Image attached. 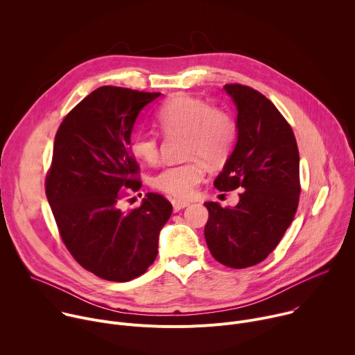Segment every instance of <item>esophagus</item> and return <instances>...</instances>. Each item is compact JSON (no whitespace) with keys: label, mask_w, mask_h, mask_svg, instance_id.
<instances>
[{"label":"esophagus","mask_w":355,"mask_h":355,"mask_svg":"<svg viewBox=\"0 0 355 355\" xmlns=\"http://www.w3.org/2000/svg\"><path fill=\"white\" fill-rule=\"evenodd\" d=\"M189 205V202L187 200H178V199H173V208H174V212H178L181 209H184L185 207Z\"/></svg>","instance_id":"1"}]
</instances>
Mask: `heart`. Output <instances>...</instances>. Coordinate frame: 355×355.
Masks as SVG:
<instances>
[{
	"label": "heart",
	"mask_w": 355,
	"mask_h": 355,
	"mask_svg": "<svg viewBox=\"0 0 355 355\" xmlns=\"http://www.w3.org/2000/svg\"><path fill=\"white\" fill-rule=\"evenodd\" d=\"M156 121L164 135L187 136V156L199 157L209 166L227 160L239 136L237 122L227 111L187 92L168 98L157 110ZM130 151L137 160L153 164L160 155L159 139L155 133H136L130 140ZM204 177V164L193 159L163 168L151 184L171 196L185 199L192 196Z\"/></svg>",
	"instance_id": "heart-1"
}]
</instances>
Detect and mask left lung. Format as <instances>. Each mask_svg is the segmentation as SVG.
<instances>
[{
	"mask_svg": "<svg viewBox=\"0 0 355 355\" xmlns=\"http://www.w3.org/2000/svg\"><path fill=\"white\" fill-rule=\"evenodd\" d=\"M237 105L239 137L219 191L240 189L234 208L205 202V240L211 254L230 268L264 261L293 220L299 204V150L293 130L271 101L243 84H226Z\"/></svg>",
	"mask_w": 355,
	"mask_h": 355,
	"instance_id": "8db88e82",
	"label": "left lung"
}]
</instances>
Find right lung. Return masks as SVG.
Returning <instances> with one entry per match:
<instances>
[{
  "label": "right lung",
  "mask_w": 355,
  "mask_h": 355,
  "mask_svg": "<svg viewBox=\"0 0 355 355\" xmlns=\"http://www.w3.org/2000/svg\"><path fill=\"white\" fill-rule=\"evenodd\" d=\"M162 92L104 85L60 123L44 191L73 259L96 277L128 282L155 263L159 234L173 212L160 193L123 212L121 202L141 187L130 151L139 112Z\"/></svg>",
  "instance_id": "right-lung-1"
}]
</instances>
